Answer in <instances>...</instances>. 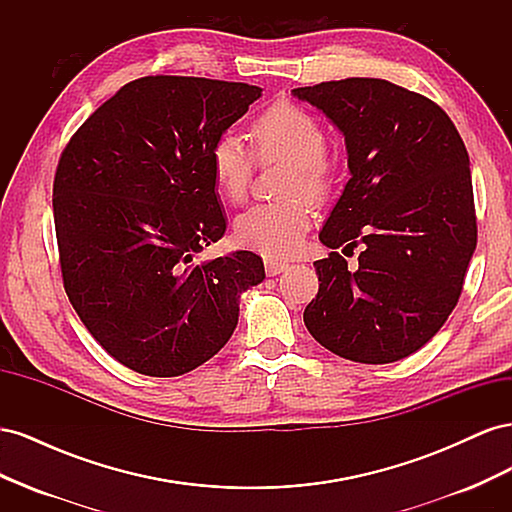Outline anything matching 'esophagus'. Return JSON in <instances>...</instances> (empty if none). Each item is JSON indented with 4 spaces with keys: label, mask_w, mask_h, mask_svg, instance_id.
I'll use <instances>...</instances> for the list:
<instances>
[{
    "label": "esophagus",
    "mask_w": 512,
    "mask_h": 512,
    "mask_svg": "<svg viewBox=\"0 0 512 512\" xmlns=\"http://www.w3.org/2000/svg\"><path fill=\"white\" fill-rule=\"evenodd\" d=\"M290 265L288 262H282V260H273V258H269V260H265V269H267V275H280V273H284L286 269H288Z\"/></svg>",
    "instance_id": "esophagus-1"
}]
</instances>
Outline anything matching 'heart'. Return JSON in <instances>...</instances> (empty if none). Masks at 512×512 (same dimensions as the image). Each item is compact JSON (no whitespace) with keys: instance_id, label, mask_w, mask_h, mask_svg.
<instances>
[{"instance_id":"obj_1","label":"heart","mask_w":512,"mask_h":512,"mask_svg":"<svg viewBox=\"0 0 512 512\" xmlns=\"http://www.w3.org/2000/svg\"><path fill=\"white\" fill-rule=\"evenodd\" d=\"M252 138L260 162L286 160L292 164L286 183L290 196H327L331 166L324 158L329 143L314 115L280 102L254 121ZM254 164V153L239 132L226 130L213 141L209 151L211 175L218 190L232 203H241L250 192ZM309 226L312 207L305 198H290L284 203H258L245 209L235 222V232L250 250L269 258H288L301 250Z\"/></svg>"}]
</instances>
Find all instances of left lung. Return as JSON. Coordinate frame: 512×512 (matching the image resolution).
I'll list each match as a JSON object with an SVG mask.
<instances>
[{
  "instance_id": "8db88e82",
  "label": "left lung",
  "mask_w": 512,
  "mask_h": 512,
  "mask_svg": "<svg viewBox=\"0 0 512 512\" xmlns=\"http://www.w3.org/2000/svg\"><path fill=\"white\" fill-rule=\"evenodd\" d=\"M344 134L350 179L320 230L318 294L307 331L356 363L423 348L455 309L476 250L466 145L442 108L382 79L292 89ZM351 255L354 268L334 250Z\"/></svg>"
}]
</instances>
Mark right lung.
<instances>
[{
	"mask_svg": "<svg viewBox=\"0 0 512 512\" xmlns=\"http://www.w3.org/2000/svg\"><path fill=\"white\" fill-rule=\"evenodd\" d=\"M262 89L196 76L123 85L70 138L53 181L64 288L96 342L138 374L173 378L218 354L262 258L194 262L226 232L209 151Z\"/></svg>",
	"mask_w": 512,
	"mask_h": 512,
	"instance_id": "1",
	"label": "right lung"
}]
</instances>
